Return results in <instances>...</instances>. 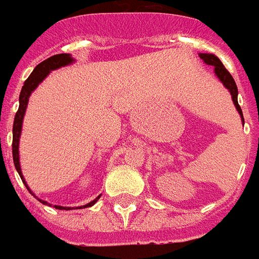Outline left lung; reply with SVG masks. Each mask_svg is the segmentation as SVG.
Here are the masks:
<instances>
[{
  "instance_id": "1",
  "label": "left lung",
  "mask_w": 259,
  "mask_h": 259,
  "mask_svg": "<svg viewBox=\"0 0 259 259\" xmlns=\"http://www.w3.org/2000/svg\"><path fill=\"white\" fill-rule=\"evenodd\" d=\"M199 57H200L207 66L214 67V74L217 75V78L221 81L222 85L225 86L228 91H229V93H231L232 96V101H233V104L236 107L237 112L240 115L243 124H244V118H243L242 108H240V105L237 103V86L236 83H235V79L232 78L231 74L228 72L227 68L224 67L221 60H220L215 55H212V53H199Z\"/></svg>"
}]
</instances>
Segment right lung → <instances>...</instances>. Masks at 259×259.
Wrapping results in <instances>:
<instances>
[{
    "mask_svg": "<svg viewBox=\"0 0 259 259\" xmlns=\"http://www.w3.org/2000/svg\"><path fill=\"white\" fill-rule=\"evenodd\" d=\"M74 57L68 55V53H60V55H55V56L49 57L47 60H44L42 63H39L34 71L31 72V75L28 76L26 82H24V85L22 88V92H20V96H19V110H17L16 115H15V122H13V140H12V155H13V163H15V167H16L17 173L22 178L23 184L26 185V188L28 189V192L31 193L34 198H37L42 204H48V206H52L51 203L45 202V200H41V199L38 198L34 195L30 187L26 183V180L23 177L22 173V167H20V160H19V141H20V135H22V126H23V119H24V114H26V110H27V104H28V99H30V96L35 89H37V86L41 83L48 75H49V72L53 70H57V68H60V67H66L70 66L74 63ZM101 196V195H100ZM100 196H97L95 200H92L91 203H88L85 206H81V207H76V208H85V207H91L93 206ZM57 210H71V207H63V206H53ZM74 208V207H72Z\"/></svg>",
    "mask_w": 259,
    "mask_h": 259,
    "instance_id": "obj_1",
    "label": "right lung"
}]
</instances>
